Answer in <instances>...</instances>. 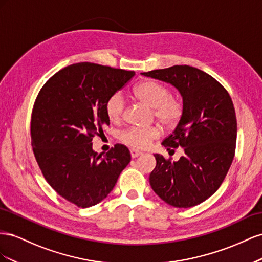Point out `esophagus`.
<instances>
[{
    "label": "esophagus",
    "instance_id": "1",
    "mask_svg": "<svg viewBox=\"0 0 262 262\" xmlns=\"http://www.w3.org/2000/svg\"><path fill=\"white\" fill-rule=\"evenodd\" d=\"M140 155H141V152L138 151V150H135V149H132V150H130V156H132L133 159L137 158V157H139Z\"/></svg>",
    "mask_w": 262,
    "mask_h": 262
}]
</instances>
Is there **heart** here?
Instances as JSON below:
<instances>
[{
    "label": "heart",
    "mask_w": 262,
    "mask_h": 262,
    "mask_svg": "<svg viewBox=\"0 0 262 262\" xmlns=\"http://www.w3.org/2000/svg\"><path fill=\"white\" fill-rule=\"evenodd\" d=\"M135 98L152 107L155 117L168 129L178 126L184 114L183 101L178 96L170 95V89L156 80L141 81L134 88ZM125 99L121 92L112 94L105 102V113L108 121L118 124L123 119L125 112ZM160 136V130L157 127H132L121 133L119 139L125 145L134 149H146L152 140Z\"/></svg>",
    "instance_id": "heart-1"
}]
</instances>
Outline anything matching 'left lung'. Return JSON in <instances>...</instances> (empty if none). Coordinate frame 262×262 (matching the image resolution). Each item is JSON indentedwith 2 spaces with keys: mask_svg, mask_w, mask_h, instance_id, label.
Wrapping results in <instances>:
<instances>
[{
  "mask_svg": "<svg viewBox=\"0 0 262 262\" xmlns=\"http://www.w3.org/2000/svg\"><path fill=\"white\" fill-rule=\"evenodd\" d=\"M174 85L180 91L183 117L161 145L182 147L178 161L154 155L157 164L149 176L155 193L171 206H195L219 190L233 162L237 121L233 101L219 81L198 68L173 66L141 73Z\"/></svg>",
  "mask_w": 262,
  "mask_h": 262,
  "instance_id": "8db88e82",
  "label": "left lung"
}]
</instances>
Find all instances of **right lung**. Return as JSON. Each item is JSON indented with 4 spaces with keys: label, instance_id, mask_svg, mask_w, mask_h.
I'll list each match as a JSON object with an SVG mask.
<instances>
[{
    "label": "right lung",
    "instance_id": "right-lung-1",
    "mask_svg": "<svg viewBox=\"0 0 262 262\" xmlns=\"http://www.w3.org/2000/svg\"><path fill=\"white\" fill-rule=\"evenodd\" d=\"M135 76L134 71L91 62L66 67L42 85L34 103L31 138L43 178L78 207L100 203L130 161L116 144L103 156L92 139L110 125L105 102Z\"/></svg>",
    "mask_w": 262,
    "mask_h": 262
}]
</instances>
